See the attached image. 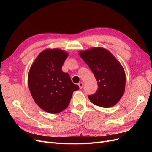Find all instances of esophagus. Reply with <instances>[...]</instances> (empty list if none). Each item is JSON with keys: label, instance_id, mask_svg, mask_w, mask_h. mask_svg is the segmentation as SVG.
I'll return each instance as SVG.
<instances>
[{"label": "esophagus", "instance_id": "obj_1", "mask_svg": "<svg viewBox=\"0 0 152 152\" xmlns=\"http://www.w3.org/2000/svg\"><path fill=\"white\" fill-rule=\"evenodd\" d=\"M83 86H84L83 82H80V83L79 84V87L80 89H82V87H83Z\"/></svg>", "mask_w": 152, "mask_h": 152}]
</instances>
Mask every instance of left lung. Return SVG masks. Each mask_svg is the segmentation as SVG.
I'll use <instances>...</instances> for the list:
<instances>
[{
	"label": "left lung",
	"mask_w": 152,
	"mask_h": 152,
	"mask_svg": "<svg viewBox=\"0 0 152 152\" xmlns=\"http://www.w3.org/2000/svg\"><path fill=\"white\" fill-rule=\"evenodd\" d=\"M79 55L89 66L98 82L96 93L89 96L93 104L109 108L122 97L126 87V73L116 58L103 48L81 50Z\"/></svg>",
	"instance_id": "obj_1"
}]
</instances>
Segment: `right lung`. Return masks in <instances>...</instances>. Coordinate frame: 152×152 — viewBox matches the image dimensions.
Instances as JSON below:
<instances>
[{
  "label": "right lung",
  "mask_w": 152,
  "mask_h": 152,
  "mask_svg": "<svg viewBox=\"0 0 152 152\" xmlns=\"http://www.w3.org/2000/svg\"><path fill=\"white\" fill-rule=\"evenodd\" d=\"M69 54L59 49L41 52L32 64L28 84L32 98L39 107L50 113H58L70 103L73 92L79 89L62 66Z\"/></svg>",
  "instance_id": "obj_1"
}]
</instances>
